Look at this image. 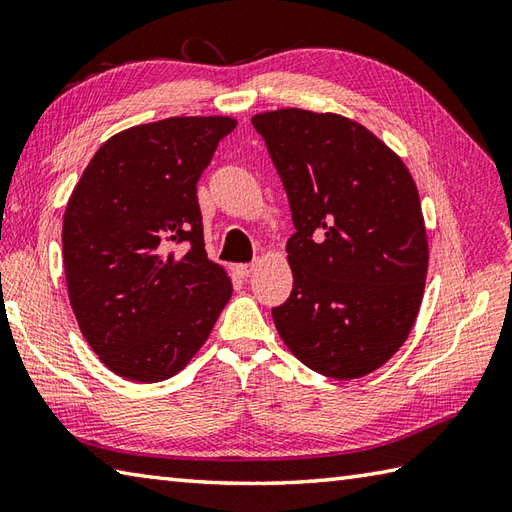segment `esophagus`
<instances>
[{
    "label": "esophagus",
    "instance_id": "esophagus-1",
    "mask_svg": "<svg viewBox=\"0 0 512 512\" xmlns=\"http://www.w3.org/2000/svg\"><path fill=\"white\" fill-rule=\"evenodd\" d=\"M233 270H235V275H237V277L246 279V277L255 270V264H237Z\"/></svg>",
    "mask_w": 512,
    "mask_h": 512
}]
</instances>
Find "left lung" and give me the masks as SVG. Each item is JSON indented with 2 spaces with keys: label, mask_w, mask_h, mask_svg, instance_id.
I'll use <instances>...</instances> for the list:
<instances>
[{
  "label": "left lung",
  "mask_w": 512,
  "mask_h": 512,
  "mask_svg": "<svg viewBox=\"0 0 512 512\" xmlns=\"http://www.w3.org/2000/svg\"><path fill=\"white\" fill-rule=\"evenodd\" d=\"M297 231L288 239L292 292L273 308L281 341L328 378L372 374L416 323L429 242L405 162L361 123L299 107L262 112Z\"/></svg>",
  "instance_id": "1"
}]
</instances>
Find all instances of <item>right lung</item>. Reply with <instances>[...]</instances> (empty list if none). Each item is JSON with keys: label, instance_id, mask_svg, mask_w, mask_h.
<instances>
[{"label": "right lung", "instance_id": "obj_1", "mask_svg": "<svg viewBox=\"0 0 512 512\" xmlns=\"http://www.w3.org/2000/svg\"><path fill=\"white\" fill-rule=\"evenodd\" d=\"M231 116H171L105 140L63 215V268L81 334L114 374L176 376L233 295L204 250L198 180Z\"/></svg>", "mask_w": 512, "mask_h": 512}]
</instances>
